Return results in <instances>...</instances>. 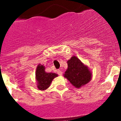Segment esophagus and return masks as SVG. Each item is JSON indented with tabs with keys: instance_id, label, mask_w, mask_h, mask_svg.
<instances>
[{
	"instance_id": "34e87169",
	"label": "esophagus",
	"mask_w": 121,
	"mask_h": 121,
	"mask_svg": "<svg viewBox=\"0 0 121 121\" xmlns=\"http://www.w3.org/2000/svg\"><path fill=\"white\" fill-rule=\"evenodd\" d=\"M57 73L59 75H62L63 72L61 70H57Z\"/></svg>"
}]
</instances>
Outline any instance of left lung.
<instances>
[{
    "label": "left lung",
    "mask_w": 121,
    "mask_h": 121,
    "mask_svg": "<svg viewBox=\"0 0 121 121\" xmlns=\"http://www.w3.org/2000/svg\"><path fill=\"white\" fill-rule=\"evenodd\" d=\"M67 64L68 68L63 75L75 88H80L91 80L92 72L77 57L73 56L67 61Z\"/></svg>",
    "instance_id": "8db88e82"
}]
</instances>
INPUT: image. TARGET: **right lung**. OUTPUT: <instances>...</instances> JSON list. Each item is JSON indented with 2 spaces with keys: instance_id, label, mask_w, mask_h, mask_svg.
<instances>
[{
  "instance_id": "right-lung-1",
  "label": "right lung",
  "mask_w": 121,
  "mask_h": 121,
  "mask_svg": "<svg viewBox=\"0 0 121 121\" xmlns=\"http://www.w3.org/2000/svg\"><path fill=\"white\" fill-rule=\"evenodd\" d=\"M58 75L55 73H47L45 72V67L39 64L36 71V80L37 81V86L40 90H46L55 77Z\"/></svg>"
}]
</instances>
